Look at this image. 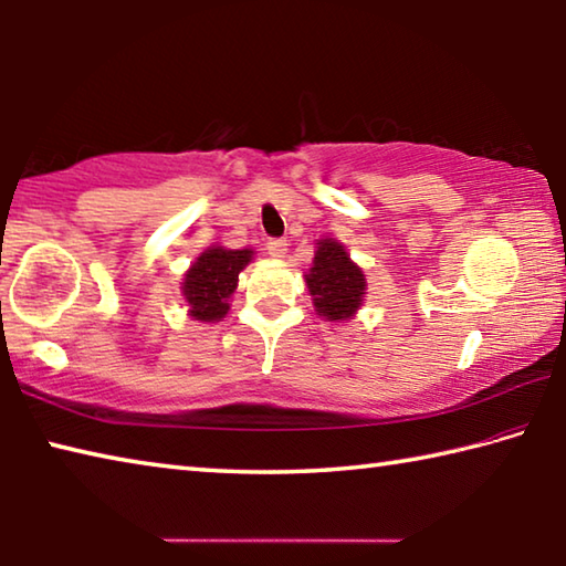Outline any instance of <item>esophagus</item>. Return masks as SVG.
I'll return each mask as SVG.
<instances>
[{"instance_id": "obj_1", "label": "esophagus", "mask_w": 566, "mask_h": 566, "mask_svg": "<svg viewBox=\"0 0 566 566\" xmlns=\"http://www.w3.org/2000/svg\"><path fill=\"white\" fill-rule=\"evenodd\" d=\"M266 252H270V256H274V260H284L286 242L284 239H270V242H266Z\"/></svg>"}]
</instances>
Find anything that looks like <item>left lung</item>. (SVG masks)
I'll return each mask as SVG.
<instances>
[{
	"instance_id": "8db88e82",
	"label": "left lung",
	"mask_w": 566,
	"mask_h": 566,
	"mask_svg": "<svg viewBox=\"0 0 566 566\" xmlns=\"http://www.w3.org/2000/svg\"><path fill=\"white\" fill-rule=\"evenodd\" d=\"M314 312L324 322H349L357 317L367 294V276L352 260L339 239H317L310 272H304Z\"/></svg>"
}]
</instances>
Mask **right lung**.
Listing matches in <instances>:
<instances>
[{"instance_id": "obj_1", "label": "right lung", "mask_w": 566, "mask_h": 566, "mask_svg": "<svg viewBox=\"0 0 566 566\" xmlns=\"http://www.w3.org/2000/svg\"><path fill=\"white\" fill-rule=\"evenodd\" d=\"M254 260V249H227L222 244L207 247L189 264L181 280V296L189 306V317L205 324L222 322L237 290L239 272Z\"/></svg>"}]
</instances>
